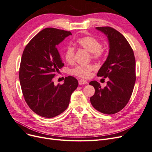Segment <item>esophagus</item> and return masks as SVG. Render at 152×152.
<instances>
[{
  "instance_id": "esophagus-1",
  "label": "esophagus",
  "mask_w": 152,
  "mask_h": 152,
  "mask_svg": "<svg viewBox=\"0 0 152 152\" xmlns=\"http://www.w3.org/2000/svg\"><path fill=\"white\" fill-rule=\"evenodd\" d=\"M79 85H83V84H87V82L86 80H82V79H80L79 80Z\"/></svg>"
}]
</instances>
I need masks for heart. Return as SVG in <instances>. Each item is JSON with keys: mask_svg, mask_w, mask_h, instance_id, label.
Instances as JSON below:
<instances>
[{"mask_svg": "<svg viewBox=\"0 0 152 152\" xmlns=\"http://www.w3.org/2000/svg\"><path fill=\"white\" fill-rule=\"evenodd\" d=\"M77 44L80 47L83 48L91 53V56L94 59H98L102 56L103 50L100 42L92 36H86L79 38L77 40ZM75 56V49L68 45L65 49L64 57L65 60L71 63L73 61ZM93 70V67L91 65H80L77 66L72 69L71 73L76 76L81 78H87L90 75L91 72Z\"/></svg>", "mask_w": 152, "mask_h": 152, "instance_id": "obj_1", "label": "heart"}]
</instances>
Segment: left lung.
I'll list each match as a JSON object with an SVG mask.
<instances>
[{
	"label": "left lung",
	"mask_w": 152,
	"mask_h": 152,
	"mask_svg": "<svg viewBox=\"0 0 152 152\" xmlns=\"http://www.w3.org/2000/svg\"><path fill=\"white\" fill-rule=\"evenodd\" d=\"M107 37L108 57L97 75L108 77L107 85L102 88L97 81H91L94 94L90 98L93 107L101 113L112 115L121 111L129 101L136 82L134 52L126 39L111 27H96Z\"/></svg>",
	"instance_id": "obj_1"
}]
</instances>
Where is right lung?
Listing matches in <instances>:
<instances>
[{
	"label": "right lung",
	"instance_id": "right-lung-1",
	"mask_svg": "<svg viewBox=\"0 0 152 152\" xmlns=\"http://www.w3.org/2000/svg\"><path fill=\"white\" fill-rule=\"evenodd\" d=\"M70 31L54 28L40 31L25 47L21 59L19 78L24 98L39 115L53 118L68 108L78 80L66 77L62 85L55 86L53 78L64 64L57 45Z\"/></svg>",
	"mask_w": 152,
	"mask_h": 152
}]
</instances>
